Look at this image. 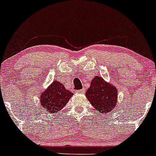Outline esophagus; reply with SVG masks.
Instances as JSON below:
<instances>
[{"label":"esophagus","mask_w":156,"mask_h":156,"mask_svg":"<svg viewBox=\"0 0 156 156\" xmlns=\"http://www.w3.org/2000/svg\"><path fill=\"white\" fill-rule=\"evenodd\" d=\"M85 92V89H82V90H76L77 94H83Z\"/></svg>","instance_id":"1"}]
</instances>
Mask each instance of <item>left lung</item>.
<instances>
[{
    "mask_svg": "<svg viewBox=\"0 0 156 156\" xmlns=\"http://www.w3.org/2000/svg\"><path fill=\"white\" fill-rule=\"evenodd\" d=\"M117 88L111 83L106 82L101 76H96L90 82L86 97L95 109L102 114L113 111L117 105Z\"/></svg>",
    "mask_w": 156,
    "mask_h": 156,
    "instance_id": "left-lung-1",
    "label": "left lung"
}]
</instances>
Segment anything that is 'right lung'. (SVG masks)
Instances as JSON below:
<instances>
[{
	"label": "right lung",
	"instance_id": "right-lung-1",
	"mask_svg": "<svg viewBox=\"0 0 156 156\" xmlns=\"http://www.w3.org/2000/svg\"><path fill=\"white\" fill-rule=\"evenodd\" d=\"M73 95L62 83L55 80L40 95V104L45 111L54 114L61 111Z\"/></svg>",
	"mask_w": 156,
	"mask_h": 156
}]
</instances>
